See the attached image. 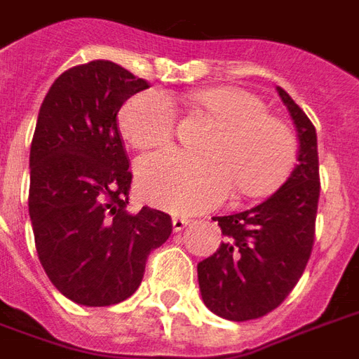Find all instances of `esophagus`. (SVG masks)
Returning <instances> with one entry per match:
<instances>
[{"label":"esophagus","mask_w":359,"mask_h":359,"mask_svg":"<svg viewBox=\"0 0 359 359\" xmlns=\"http://www.w3.org/2000/svg\"><path fill=\"white\" fill-rule=\"evenodd\" d=\"M188 222H190V220H188L187 217H175V219H172V230H175V232H180V230H184V226H187Z\"/></svg>","instance_id":"obj_1"}]
</instances>
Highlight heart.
Returning a JSON list of instances; mask_svg holds the SVG:
<instances>
[{"mask_svg": "<svg viewBox=\"0 0 359 359\" xmlns=\"http://www.w3.org/2000/svg\"><path fill=\"white\" fill-rule=\"evenodd\" d=\"M196 104L219 121L205 152L152 154L137 163V187L148 203L179 215L198 213L226 200L232 182L243 196H259L280 182L294 158L293 133L270 116L259 97L236 87L194 95ZM119 131L139 150L167 146L175 108L158 91L129 98L119 112Z\"/></svg>", "mask_w": 359, "mask_h": 359, "instance_id": "heart-1", "label": "heart"}]
</instances>
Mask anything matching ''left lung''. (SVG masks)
<instances>
[{
  "label": "left lung",
  "mask_w": 359,
  "mask_h": 359,
  "mask_svg": "<svg viewBox=\"0 0 359 359\" xmlns=\"http://www.w3.org/2000/svg\"><path fill=\"white\" fill-rule=\"evenodd\" d=\"M276 89L297 127L299 163L262 203L215 217L226 238L198 264L205 306L230 321L257 320L280 306L304 272L314 243L320 198L316 127L287 93Z\"/></svg>",
  "instance_id": "1"
}]
</instances>
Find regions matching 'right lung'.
I'll return each mask as SVG.
<instances>
[{"mask_svg": "<svg viewBox=\"0 0 359 359\" xmlns=\"http://www.w3.org/2000/svg\"><path fill=\"white\" fill-rule=\"evenodd\" d=\"M148 89L110 60L60 74L45 95L30 148V211L41 266L66 299L110 306L129 299L152 249L171 236V217L129 213L131 171L118 112Z\"/></svg>", "mask_w": 359, "mask_h": 359, "instance_id": "obj_1", "label": "right lung"}]
</instances>
